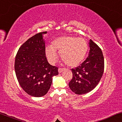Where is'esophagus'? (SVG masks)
I'll return each instance as SVG.
<instances>
[{
    "label": "esophagus",
    "mask_w": 122,
    "mask_h": 122,
    "mask_svg": "<svg viewBox=\"0 0 122 122\" xmlns=\"http://www.w3.org/2000/svg\"><path fill=\"white\" fill-rule=\"evenodd\" d=\"M64 70V69H63V68H59V69H58V72H59V73H61Z\"/></svg>",
    "instance_id": "34e87169"
}]
</instances>
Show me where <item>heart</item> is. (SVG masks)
Masks as SVG:
<instances>
[{
  "instance_id": "1",
  "label": "heart",
  "mask_w": 122,
  "mask_h": 122,
  "mask_svg": "<svg viewBox=\"0 0 122 122\" xmlns=\"http://www.w3.org/2000/svg\"><path fill=\"white\" fill-rule=\"evenodd\" d=\"M88 48L87 41L83 38L63 36L56 38L53 42V46H46L45 51L46 58L51 64L56 62L58 51L61 59L68 66L75 67L79 66L84 60Z\"/></svg>"
}]
</instances>
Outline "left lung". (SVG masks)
<instances>
[{"mask_svg": "<svg viewBox=\"0 0 122 122\" xmlns=\"http://www.w3.org/2000/svg\"><path fill=\"white\" fill-rule=\"evenodd\" d=\"M88 57L79 66L71 69L73 78L69 83L70 89L76 94H84L94 89L104 72V61L101 48L91 39L89 41Z\"/></svg>", "mask_w": 122, "mask_h": 122, "instance_id": "8db88e82", "label": "left lung"}]
</instances>
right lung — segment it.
Masks as SVG:
<instances>
[{"label":"right lung","instance_id":"1","mask_svg":"<svg viewBox=\"0 0 122 122\" xmlns=\"http://www.w3.org/2000/svg\"><path fill=\"white\" fill-rule=\"evenodd\" d=\"M46 31L38 33L28 39L18 50L14 68L20 86L30 96L41 97L51 88L53 76L58 74V68L48 62L45 40Z\"/></svg>","mask_w":122,"mask_h":122}]
</instances>
